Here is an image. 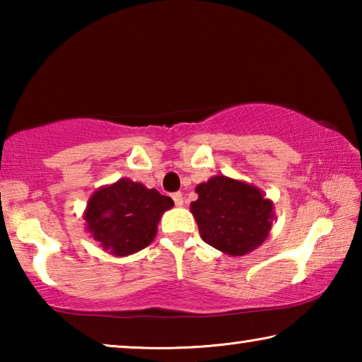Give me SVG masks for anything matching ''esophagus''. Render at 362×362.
I'll return each mask as SVG.
<instances>
[{"label":"esophagus","instance_id":"obj_1","mask_svg":"<svg viewBox=\"0 0 362 362\" xmlns=\"http://www.w3.org/2000/svg\"><path fill=\"white\" fill-rule=\"evenodd\" d=\"M173 199H174V203H175V206H183V196H182V193H179V192H177V193H174L173 194Z\"/></svg>","mask_w":362,"mask_h":362}]
</instances>
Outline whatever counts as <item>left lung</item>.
Wrapping results in <instances>:
<instances>
[{"label":"left lung","mask_w":362,"mask_h":362,"mask_svg":"<svg viewBox=\"0 0 362 362\" xmlns=\"http://www.w3.org/2000/svg\"><path fill=\"white\" fill-rule=\"evenodd\" d=\"M189 204L203 241L220 252L243 257L267 240L274 220L273 201L259 187L226 175H214L194 188Z\"/></svg>","instance_id":"obj_1"}]
</instances>
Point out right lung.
Wrapping results in <instances>:
<instances>
[{
	"mask_svg": "<svg viewBox=\"0 0 362 362\" xmlns=\"http://www.w3.org/2000/svg\"><path fill=\"white\" fill-rule=\"evenodd\" d=\"M173 206L169 196L122 177L90 194L83 214L86 231L108 254L132 255L150 246L163 214Z\"/></svg>",
	"mask_w": 362,
	"mask_h": 362,
	"instance_id": "1",
	"label": "right lung"
}]
</instances>
